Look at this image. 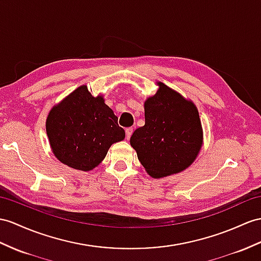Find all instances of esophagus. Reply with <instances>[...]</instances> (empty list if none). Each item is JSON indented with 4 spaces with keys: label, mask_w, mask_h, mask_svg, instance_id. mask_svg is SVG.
Masks as SVG:
<instances>
[{
    "label": "esophagus",
    "mask_w": 261,
    "mask_h": 261,
    "mask_svg": "<svg viewBox=\"0 0 261 261\" xmlns=\"http://www.w3.org/2000/svg\"><path fill=\"white\" fill-rule=\"evenodd\" d=\"M125 133H126V138L129 139L132 134H133V128H132V127H128V128H126Z\"/></svg>",
    "instance_id": "1"
}]
</instances>
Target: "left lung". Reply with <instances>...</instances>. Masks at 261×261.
<instances>
[{
	"label": "left lung",
	"instance_id": "1",
	"mask_svg": "<svg viewBox=\"0 0 261 261\" xmlns=\"http://www.w3.org/2000/svg\"><path fill=\"white\" fill-rule=\"evenodd\" d=\"M145 101V125L130 137L139 162L155 178L186 169L198 154L201 124L196 106L163 83Z\"/></svg>",
	"mask_w": 261,
	"mask_h": 261
}]
</instances>
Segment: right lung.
Returning <instances> with one entry per match:
<instances>
[{"instance_id":"add662e5","label":"right lung","mask_w":261,"mask_h":261,"mask_svg":"<svg viewBox=\"0 0 261 261\" xmlns=\"http://www.w3.org/2000/svg\"><path fill=\"white\" fill-rule=\"evenodd\" d=\"M46 133L57 160L88 171L104 160L111 145L123 141L125 130L117 116L83 85L54 106L46 119Z\"/></svg>"}]
</instances>
